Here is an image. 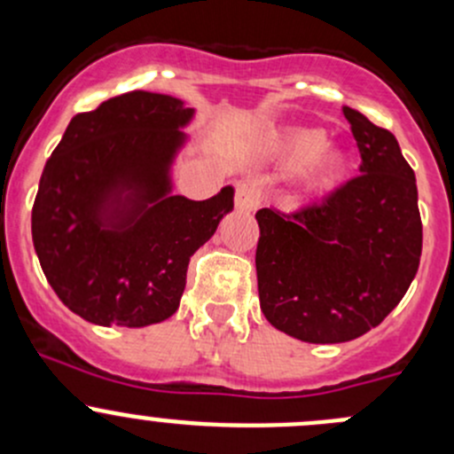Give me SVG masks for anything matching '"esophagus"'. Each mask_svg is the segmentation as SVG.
Masks as SVG:
<instances>
[{
	"label": "esophagus",
	"instance_id": "1",
	"mask_svg": "<svg viewBox=\"0 0 454 454\" xmlns=\"http://www.w3.org/2000/svg\"><path fill=\"white\" fill-rule=\"evenodd\" d=\"M261 204V191L253 182H239L235 191V206L244 213H250Z\"/></svg>",
	"mask_w": 454,
	"mask_h": 454
}]
</instances>
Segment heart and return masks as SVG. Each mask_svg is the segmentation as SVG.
Here are the masks:
<instances>
[{
    "instance_id": "1",
    "label": "heart",
    "mask_w": 454,
    "mask_h": 454,
    "mask_svg": "<svg viewBox=\"0 0 454 454\" xmlns=\"http://www.w3.org/2000/svg\"><path fill=\"white\" fill-rule=\"evenodd\" d=\"M327 134L323 129L301 127L274 138L272 149L287 167H303L305 189H320L345 173L347 155L340 149H325Z\"/></svg>"
}]
</instances>
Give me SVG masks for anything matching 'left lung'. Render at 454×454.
<instances>
[{"label":"left lung","mask_w":454,"mask_h":454,"mask_svg":"<svg viewBox=\"0 0 454 454\" xmlns=\"http://www.w3.org/2000/svg\"><path fill=\"white\" fill-rule=\"evenodd\" d=\"M360 176L294 213L261 208L256 283L261 312L303 342L363 336L395 309L422 256L415 173L395 136L342 107Z\"/></svg>","instance_id":"obj_1"}]
</instances>
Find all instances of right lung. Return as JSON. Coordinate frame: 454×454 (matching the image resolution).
<instances>
[{
  "label": "right lung",
  "mask_w": 454,
  "mask_h": 454,
  "mask_svg": "<svg viewBox=\"0 0 454 454\" xmlns=\"http://www.w3.org/2000/svg\"><path fill=\"white\" fill-rule=\"evenodd\" d=\"M193 109L127 91L76 114L41 173L32 241L66 308L94 325L146 327L180 308L189 261L232 210L231 186L204 201L171 195Z\"/></svg>",
  "instance_id": "1"
}]
</instances>
